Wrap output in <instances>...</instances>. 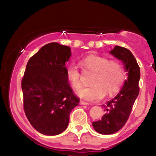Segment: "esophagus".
Here are the masks:
<instances>
[{
  "label": "esophagus",
  "mask_w": 156,
  "mask_h": 156,
  "mask_svg": "<svg viewBox=\"0 0 156 156\" xmlns=\"http://www.w3.org/2000/svg\"><path fill=\"white\" fill-rule=\"evenodd\" d=\"M80 105H89V103H87V102H85V101H80Z\"/></svg>",
  "instance_id": "1"
}]
</instances>
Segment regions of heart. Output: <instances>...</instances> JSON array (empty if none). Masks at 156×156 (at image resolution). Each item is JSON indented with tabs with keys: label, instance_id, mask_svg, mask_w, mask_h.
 Returning <instances> with one entry per match:
<instances>
[{
	"label": "heart",
	"instance_id": "obj_1",
	"mask_svg": "<svg viewBox=\"0 0 156 156\" xmlns=\"http://www.w3.org/2000/svg\"><path fill=\"white\" fill-rule=\"evenodd\" d=\"M84 70L94 72L89 87H82L76 91L80 98L89 101L97 102L104 98L105 94H112L121 87L125 80L122 66L117 61H109L105 57L89 55L80 61ZM67 78L74 88L80 85V73L78 64H71L67 68Z\"/></svg>",
	"mask_w": 156,
	"mask_h": 156
}]
</instances>
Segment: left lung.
Segmentation results:
<instances>
[{
    "instance_id": "1",
    "label": "left lung",
    "mask_w": 156,
    "mask_h": 156,
    "mask_svg": "<svg viewBox=\"0 0 156 156\" xmlns=\"http://www.w3.org/2000/svg\"><path fill=\"white\" fill-rule=\"evenodd\" d=\"M109 53L122 62L128 78L117 95L106 104L103 105L105 108L104 111L107 112L101 119L92 122L94 129L104 135L119 131L126 123L134 102L139 95L140 79V68L129 50L117 45Z\"/></svg>"
}]
</instances>
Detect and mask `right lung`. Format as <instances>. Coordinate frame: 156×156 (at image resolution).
<instances>
[{"instance_id": "1", "label": "right lung", "mask_w": 156, "mask_h": 156, "mask_svg": "<svg viewBox=\"0 0 156 156\" xmlns=\"http://www.w3.org/2000/svg\"><path fill=\"white\" fill-rule=\"evenodd\" d=\"M68 46L57 42L44 45L28 60L22 79L24 111L40 133L55 136L66 130L69 114L79 103L67 78Z\"/></svg>"}]
</instances>
